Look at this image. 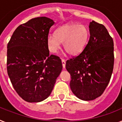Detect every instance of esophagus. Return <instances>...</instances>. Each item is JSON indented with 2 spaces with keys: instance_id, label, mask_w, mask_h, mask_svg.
<instances>
[{
  "instance_id": "obj_1",
  "label": "esophagus",
  "mask_w": 122,
  "mask_h": 122,
  "mask_svg": "<svg viewBox=\"0 0 122 122\" xmlns=\"http://www.w3.org/2000/svg\"><path fill=\"white\" fill-rule=\"evenodd\" d=\"M62 67L63 68H65V60L64 59H62Z\"/></svg>"
}]
</instances>
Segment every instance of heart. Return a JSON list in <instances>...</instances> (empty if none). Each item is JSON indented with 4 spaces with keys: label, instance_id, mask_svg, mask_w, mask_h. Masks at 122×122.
<instances>
[{
    "label": "heart",
    "instance_id": "1",
    "mask_svg": "<svg viewBox=\"0 0 122 122\" xmlns=\"http://www.w3.org/2000/svg\"><path fill=\"white\" fill-rule=\"evenodd\" d=\"M90 37L88 28L85 25L67 24L55 31V36L47 37L48 49L51 53L55 54L60 49L61 43L63 49L72 56L78 55L84 49Z\"/></svg>",
    "mask_w": 122,
    "mask_h": 122
}]
</instances>
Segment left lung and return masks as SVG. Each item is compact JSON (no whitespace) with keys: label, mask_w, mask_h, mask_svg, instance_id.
<instances>
[{"label":"left lung","mask_w":122,"mask_h":122,"mask_svg":"<svg viewBox=\"0 0 122 122\" xmlns=\"http://www.w3.org/2000/svg\"><path fill=\"white\" fill-rule=\"evenodd\" d=\"M90 39L81 54L67 60L71 76L70 86L80 100L89 101L100 97L109 83L114 64L113 41L102 24H89Z\"/></svg>","instance_id":"8db88e82"}]
</instances>
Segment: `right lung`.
<instances>
[{"instance_id": "add662e5", "label": "right lung", "mask_w": 122, "mask_h": 122, "mask_svg": "<svg viewBox=\"0 0 122 122\" xmlns=\"http://www.w3.org/2000/svg\"><path fill=\"white\" fill-rule=\"evenodd\" d=\"M54 24L46 17L31 19L15 29L8 43V75L16 92L28 102L48 98L62 72V61L49 55L47 46Z\"/></svg>"}]
</instances>
